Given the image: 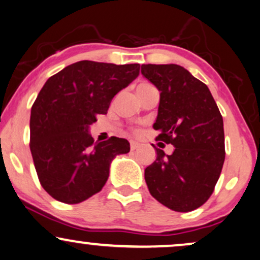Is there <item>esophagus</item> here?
Here are the masks:
<instances>
[{
	"label": "esophagus",
	"mask_w": 260,
	"mask_h": 260,
	"mask_svg": "<svg viewBox=\"0 0 260 260\" xmlns=\"http://www.w3.org/2000/svg\"><path fill=\"white\" fill-rule=\"evenodd\" d=\"M139 146V143H137V141H131V150H136L137 147Z\"/></svg>",
	"instance_id": "obj_1"
}]
</instances>
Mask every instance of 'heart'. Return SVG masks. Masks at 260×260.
Segmentation results:
<instances>
[{"label":"heart","mask_w":260,"mask_h":260,"mask_svg":"<svg viewBox=\"0 0 260 260\" xmlns=\"http://www.w3.org/2000/svg\"><path fill=\"white\" fill-rule=\"evenodd\" d=\"M141 86H149V84H141V85H139V86H138V87H141Z\"/></svg>","instance_id":"b5f03b06"}]
</instances>
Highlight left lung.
<instances>
[{"instance_id": "obj_1", "label": "left lung", "mask_w": 260, "mask_h": 260, "mask_svg": "<svg viewBox=\"0 0 260 260\" xmlns=\"http://www.w3.org/2000/svg\"><path fill=\"white\" fill-rule=\"evenodd\" d=\"M141 74L159 91L153 128L174 145L146 167L151 196L177 212L198 209L212 194L224 163L223 119L209 87L179 64H143Z\"/></svg>"}]
</instances>
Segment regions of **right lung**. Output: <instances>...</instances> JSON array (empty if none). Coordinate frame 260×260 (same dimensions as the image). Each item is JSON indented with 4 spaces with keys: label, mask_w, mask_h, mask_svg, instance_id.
Masks as SVG:
<instances>
[{
    "label": "right lung",
    "mask_w": 260,
    "mask_h": 260,
    "mask_svg": "<svg viewBox=\"0 0 260 260\" xmlns=\"http://www.w3.org/2000/svg\"><path fill=\"white\" fill-rule=\"evenodd\" d=\"M139 70V63L79 61L39 91L31 109L29 149L41 185L52 198L66 204L88 199L106 185L115 157L129 152L123 138L94 143L90 126Z\"/></svg>",
    "instance_id": "add662e5"
}]
</instances>
